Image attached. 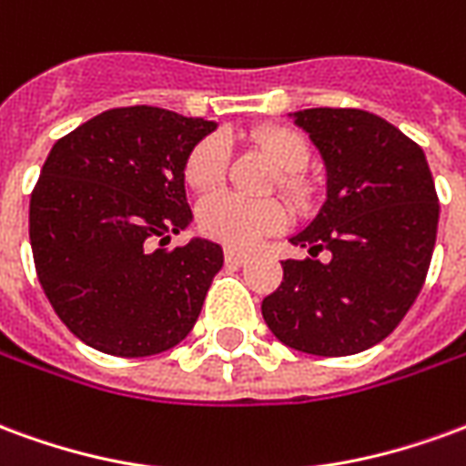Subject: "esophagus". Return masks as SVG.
Masks as SVG:
<instances>
[{
  "instance_id": "1",
  "label": "esophagus",
  "mask_w": 466,
  "mask_h": 466,
  "mask_svg": "<svg viewBox=\"0 0 466 466\" xmlns=\"http://www.w3.org/2000/svg\"><path fill=\"white\" fill-rule=\"evenodd\" d=\"M224 259H227V264H244L249 259V254L242 252V249H224Z\"/></svg>"
}]
</instances>
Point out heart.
Instances as JSON below:
<instances>
[{"mask_svg":"<svg viewBox=\"0 0 466 466\" xmlns=\"http://www.w3.org/2000/svg\"><path fill=\"white\" fill-rule=\"evenodd\" d=\"M252 144L269 162L282 172L279 187L292 197L294 202H302L307 197V184L299 177L309 162V144L302 134L292 127L267 124L257 127L249 134ZM229 164V147L222 134H209L202 142L192 147V152L184 162V179L194 192L209 194L219 189L227 177ZM197 222L207 237L229 247H252L267 234H274L287 224V212L274 199H244L239 194L219 192L204 199L197 214Z\"/></svg>","mask_w":466,"mask_h":466,"instance_id":"1","label":"heart"}]
</instances>
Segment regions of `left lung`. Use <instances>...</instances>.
Returning <instances> with one entry per match:
<instances>
[{"mask_svg": "<svg viewBox=\"0 0 466 466\" xmlns=\"http://www.w3.org/2000/svg\"><path fill=\"white\" fill-rule=\"evenodd\" d=\"M327 169V199L289 239L312 259L282 262L284 279L262 317L292 350L347 357L394 332L430 269L440 199L430 164L394 124L364 109L289 115ZM327 248L329 263L313 257Z\"/></svg>", "mask_w": 466, "mask_h": 466, "instance_id": "1", "label": "left lung"}]
</instances>
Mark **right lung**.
Instances as JSON below:
<instances>
[{"instance_id":"add662e5","label":"right lung","mask_w":466,"mask_h":466,"mask_svg":"<svg viewBox=\"0 0 466 466\" xmlns=\"http://www.w3.org/2000/svg\"><path fill=\"white\" fill-rule=\"evenodd\" d=\"M214 129L202 116L119 106L52 147L29 199V242L46 299L76 339L149 357L192 332L222 247L164 244L192 222L184 162Z\"/></svg>"}]
</instances>
